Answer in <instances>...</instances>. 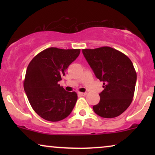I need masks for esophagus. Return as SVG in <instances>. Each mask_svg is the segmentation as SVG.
Masks as SVG:
<instances>
[{"label": "esophagus", "mask_w": 155, "mask_h": 155, "mask_svg": "<svg viewBox=\"0 0 155 155\" xmlns=\"http://www.w3.org/2000/svg\"><path fill=\"white\" fill-rule=\"evenodd\" d=\"M78 94H79V95H80V96H84V95H86L87 94V93L86 92H78Z\"/></svg>", "instance_id": "1"}]
</instances>
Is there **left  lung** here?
Here are the masks:
<instances>
[{"instance_id":"1","label":"left lung","mask_w":155,"mask_h":155,"mask_svg":"<svg viewBox=\"0 0 155 155\" xmlns=\"http://www.w3.org/2000/svg\"><path fill=\"white\" fill-rule=\"evenodd\" d=\"M82 54L96 77L104 82L100 101L93 110L101 117H117L128 109L134 96L137 74L132 61L109 46L84 48Z\"/></svg>"}]
</instances>
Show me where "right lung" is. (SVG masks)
<instances>
[{"label": "right lung", "instance_id": "add662e5", "mask_svg": "<svg viewBox=\"0 0 155 155\" xmlns=\"http://www.w3.org/2000/svg\"><path fill=\"white\" fill-rule=\"evenodd\" d=\"M80 49L48 48L34 57L27 66L24 89L29 104L44 119L56 122L70 115L78 99L75 92H67L58 82Z\"/></svg>", "mask_w": 155, "mask_h": 155}]
</instances>
